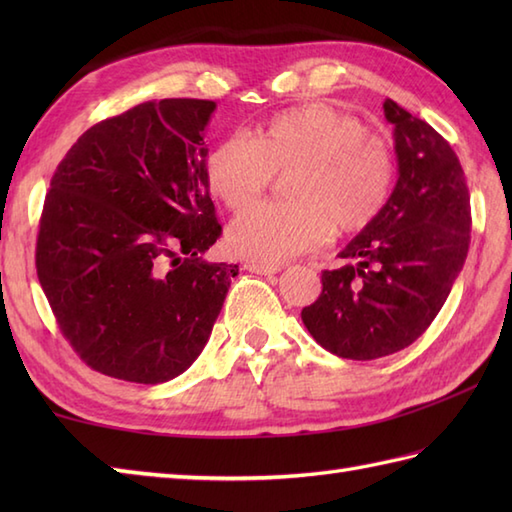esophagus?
<instances>
[{
    "label": "esophagus",
    "instance_id": "1",
    "mask_svg": "<svg viewBox=\"0 0 512 512\" xmlns=\"http://www.w3.org/2000/svg\"><path fill=\"white\" fill-rule=\"evenodd\" d=\"M244 268L248 270V273H257V275H277L281 270L275 264H246Z\"/></svg>",
    "mask_w": 512,
    "mask_h": 512
}]
</instances>
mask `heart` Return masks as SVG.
I'll return each instance as SVG.
<instances>
[{"mask_svg":"<svg viewBox=\"0 0 512 512\" xmlns=\"http://www.w3.org/2000/svg\"><path fill=\"white\" fill-rule=\"evenodd\" d=\"M292 204H257L226 228L233 255L277 264L312 253L334 233L361 231L383 211L394 182L389 147L363 123L330 105L312 103L275 116L253 140L235 134L206 158L217 200L244 209L290 173Z\"/></svg>","mask_w":512,"mask_h":512,"instance_id":"obj_1","label":"heart"}]
</instances>
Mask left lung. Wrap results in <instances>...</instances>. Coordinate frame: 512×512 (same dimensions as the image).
I'll return each mask as SVG.
<instances>
[{
    "mask_svg": "<svg viewBox=\"0 0 512 512\" xmlns=\"http://www.w3.org/2000/svg\"><path fill=\"white\" fill-rule=\"evenodd\" d=\"M394 125L398 180L374 222L323 270V290L301 310L325 350L372 361L405 350L447 301L471 244V195L458 156L436 129L383 103Z\"/></svg>",
    "mask_w": 512,
    "mask_h": 512,
    "instance_id": "left-lung-1",
    "label": "left lung"
}]
</instances>
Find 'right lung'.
Returning a JSON list of instances; mask_svg holds the SVG:
<instances>
[{
    "label": "right lung",
    "instance_id": "1",
    "mask_svg": "<svg viewBox=\"0 0 512 512\" xmlns=\"http://www.w3.org/2000/svg\"><path fill=\"white\" fill-rule=\"evenodd\" d=\"M213 101L140 103L90 127L43 202L37 277L96 372L158 385L209 341L237 266L202 257L222 226L206 176Z\"/></svg>",
    "mask_w": 512,
    "mask_h": 512
}]
</instances>
